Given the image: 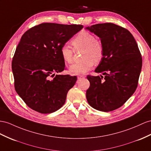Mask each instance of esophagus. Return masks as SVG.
<instances>
[{
	"instance_id": "1",
	"label": "esophagus",
	"mask_w": 151,
	"mask_h": 151,
	"mask_svg": "<svg viewBox=\"0 0 151 151\" xmlns=\"http://www.w3.org/2000/svg\"><path fill=\"white\" fill-rule=\"evenodd\" d=\"M77 78H78V80H81V79H82V78H84L85 76H83V75H79V76H77Z\"/></svg>"
}]
</instances>
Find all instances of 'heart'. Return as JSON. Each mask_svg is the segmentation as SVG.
<instances>
[{"instance_id":"1","label":"heart","mask_w":151,"mask_h":151,"mask_svg":"<svg viewBox=\"0 0 151 151\" xmlns=\"http://www.w3.org/2000/svg\"><path fill=\"white\" fill-rule=\"evenodd\" d=\"M71 44L74 50H82V62L75 63L69 68V71L73 75H82L89 71L94 65V62L98 63L103 59L104 49L101 41L96 40L94 36L87 31L80 32L73 39ZM62 59L65 64L71 63L73 51L67 45L62 46L60 50Z\"/></svg>"}]
</instances>
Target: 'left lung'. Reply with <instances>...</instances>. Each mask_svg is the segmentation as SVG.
<instances>
[{"instance_id":"obj_1","label":"left lung","mask_w":151,"mask_h":151,"mask_svg":"<svg viewBox=\"0 0 151 151\" xmlns=\"http://www.w3.org/2000/svg\"><path fill=\"white\" fill-rule=\"evenodd\" d=\"M86 29L99 37L104 49L103 59L95 69L101 73V77L87 76L90 82L87 100L96 110H114L122 106L137 87L142 65L140 50L132 34L122 27L106 23Z\"/></svg>"}]
</instances>
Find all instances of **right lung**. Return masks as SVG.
Returning <instances> with one entry per match:
<instances>
[{"instance_id":"obj_1","label":"right lung","mask_w":151,"mask_h":151,"mask_svg":"<svg viewBox=\"0 0 151 151\" xmlns=\"http://www.w3.org/2000/svg\"><path fill=\"white\" fill-rule=\"evenodd\" d=\"M80 25L44 23L26 31L12 61L14 87L30 109L54 112L64 105L76 76L57 75L65 69L62 46L82 29Z\"/></svg>"}]
</instances>
